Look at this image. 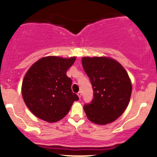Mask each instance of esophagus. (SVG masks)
<instances>
[{"label": "esophagus", "instance_id": "esophagus-1", "mask_svg": "<svg viewBox=\"0 0 157 157\" xmlns=\"http://www.w3.org/2000/svg\"><path fill=\"white\" fill-rule=\"evenodd\" d=\"M77 96L79 97V98H81V97H82V92H81V91H79V92L77 93Z\"/></svg>", "mask_w": 157, "mask_h": 157}]
</instances>
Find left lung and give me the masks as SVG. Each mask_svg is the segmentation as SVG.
<instances>
[{"label":"left lung","instance_id":"1","mask_svg":"<svg viewBox=\"0 0 157 157\" xmlns=\"http://www.w3.org/2000/svg\"><path fill=\"white\" fill-rule=\"evenodd\" d=\"M84 71L89 77L94 98L83 109L91 122L106 125L122 114L130 101L132 86L125 68L106 57H84Z\"/></svg>","mask_w":157,"mask_h":157}]
</instances>
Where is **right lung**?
<instances>
[{
  "instance_id": "obj_1",
  "label": "right lung",
  "mask_w": 157,
  "mask_h": 157,
  "mask_svg": "<svg viewBox=\"0 0 157 157\" xmlns=\"http://www.w3.org/2000/svg\"><path fill=\"white\" fill-rule=\"evenodd\" d=\"M76 57L48 56L28 70L22 83V96L29 109L44 121L55 122L68 113L79 97L71 91L72 80L66 71Z\"/></svg>"
}]
</instances>
